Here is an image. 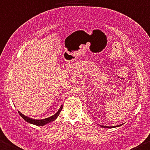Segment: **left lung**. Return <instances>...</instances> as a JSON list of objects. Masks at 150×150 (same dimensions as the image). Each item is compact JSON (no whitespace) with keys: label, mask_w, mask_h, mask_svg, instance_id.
Wrapping results in <instances>:
<instances>
[{"label":"left lung","mask_w":150,"mask_h":150,"mask_svg":"<svg viewBox=\"0 0 150 150\" xmlns=\"http://www.w3.org/2000/svg\"><path fill=\"white\" fill-rule=\"evenodd\" d=\"M123 124H122V125H117V126H113V127H106V126H103V125H100L101 127H102V128H116V127H120V126H122Z\"/></svg>","instance_id":"left-lung-1"}]
</instances>
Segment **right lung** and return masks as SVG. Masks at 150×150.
Instances as JSON below:
<instances>
[{
  "mask_svg": "<svg viewBox=\"0 0 150 150\" xmlns=\"http://www.w3.org/2000/svg\"><path fill=\"white\" fill-rule=\"evenodd\" d=\"M62 109V105L60 106V109H59V111H58L54 115H52V116L49 117L48 118H46V119H39H39H32V118H30V117L25 116V115L22 114V112H20L19 111H18V113L20 114V115L22 117V118H23V119H24L25 121L28 122V123H30V124H32V125H36V126H44L47 124H49V122L54 121V120H56L57 119V117H59V115L60 114V111H61Z\"/></svg>",
  "mask_w": 150,
  "mask_h": 150,
  "instance_id": "right-lung-1",
  "label": "right lung"
}]
</instances>
